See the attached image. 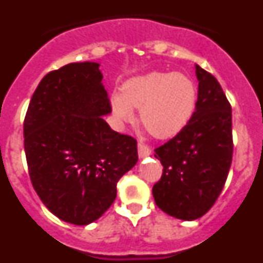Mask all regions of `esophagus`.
<instances>
[{
  "instance_id": "34e87169",
  "label": "esophagus",
  "mask_w": 263,
  "mask_h": 263,
  "mask_svg": "<svg viewBox=\"0 0 263 263\" xmlns=\"http://www.w3.org/2000/svg\"><path fill=\"white\" fill-rule=\"evenodd\" d=\"M152 154V150H150V147H148L147 145H145V143H138V155L139 158H146L148 157V155Z\"/></svg>"
}]
</instances>
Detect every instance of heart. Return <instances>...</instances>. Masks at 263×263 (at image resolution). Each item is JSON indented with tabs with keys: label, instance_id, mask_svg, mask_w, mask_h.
Here are the masks:
<instances>
[{
	"label": "heart",
	"instance_id": "b5f03b06",
	"mask_svg": "<svg viewBox=\"0 0 263 263\" xmlns=\"http://www.w3.org/2000/svg\"><path fill=\"white\" fill-rule=\"evenodd\" d=\"M196 99V87L188 76L155 71L126 81L122 93L111 95L110 105L121 124L133 120V108L139 109L141 124L154 137L166 139L184 129Z\"/></svg>",
	"mask_w": 263,
	"mask_h": 263
}]
</instances>
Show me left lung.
<instances>
[{
	"label": "left lung",
	"mask_w": 263,
	"mask_h": 263,
	"mask_svg": "<svg viewBox=\"0 0 263 263\" xmlns=\"http://www.w3.org/2000/svg\"><path fill=\"white\" fill-rule=\"evenodd\" d=\"M199 81L191 120L155 148L163 166L153 196L160 210L180 220H196L212 208L231 168L232 108L215 76L195 64Z\"/></svg>",
	"instance_id": "8db88e82"
}]
</instances>
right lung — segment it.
Wrapping results in <instances>:
<instances>
[{"instance_id":"add662e5","label":"right lung","mask_w":263,"mask_h":263,"mask_svg":"<svg viewBox=\"0 0 263 263\" xmlns=\"http://www.w3.org/2000/svg\"><path fill=\"white\" fill-rule=\"evenodd\" d=\"M99 67L69 63L47 73L23 122L32 187L51 213L75 225L104 215L138 160L136 139L104 120L111 109Z\"/></svg>"}]
</instances>
